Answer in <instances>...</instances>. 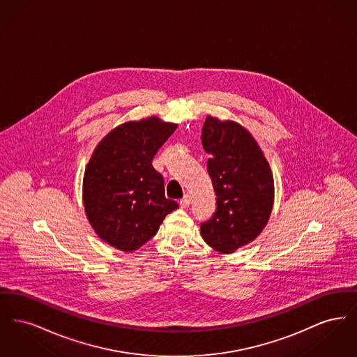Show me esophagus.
I'll return each mask as SVG.
<instances>
[{
  "label": "esophagus",
  "mask_w": 357,
  "mask_h": 357,
  "mask_svg": "<svg viewBox=\"0 0 357 357\" xmlns=\"http://www.w3.org/2000/svg\"><path fill=\"white\" fill-rule=\"evenodd\" d=\"M179 204H181V207H182V208H187V207L190 206V197H188V195H185V197L179 201Z\"/></svg>",
  "instance_id": "esophagus-1"
}]
</instances>
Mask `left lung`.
<instances>
[{"mask_svg":"<svg viewBox=\"0 0 357 357\" xmlns=\"http://www.w3.org/2000/svg\"><path fill=\"white\" fill-rule=\"evenodd\" d=\"M202 146L211 155L207 172L217 207L201 223V234L220 253H233L258 237L268 223L274 195L272 171L253 136L234 121L207 116Z\"/></svg>","mask_w":357,"mask_h":357,"instance_id":"8db88e82","label":"left lung"}]
</instances>
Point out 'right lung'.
Masks as SVG:
<instances>
[{"instance_id":"obj_1","label":"right lung","mask_w":357,"mask_h":357,"mask_svg":"<svg viewBox=\"0 0 357 357\" xmlns=\"http://www.w3.org/2000/svg\"><path fill=\"white\" fill-rule=\"evenodd\" d=\"M176 130L158 118L128 121L102 139L84 174L88 221L102 241L132 252L156 234L178 204L165 195L153 156Z\"/></svg>"}]
</instances>
